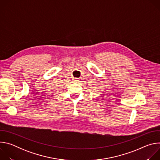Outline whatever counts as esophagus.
Here are the masks:
<instances>
[{
	"label": "esophagus",
	"instance_id": "obj_1",
	"mask_svg": "<svg viewBox=\"0 0 160 160\" xmlns=\"http://www.w3.org/2000/svg\"><path fill=\"white\" fill-rule=\"evenodd\" d=\"M73 80H74V82H77V81H78V78H74V79H73Z\"/></svg>",
	"mask_w": 160,
	"mask_h": 160
}]
</instances>
